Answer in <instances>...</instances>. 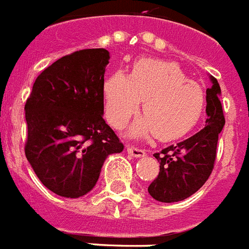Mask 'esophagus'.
I'll return each instance as SVG.
<instances>
[{"instance_id": "1", "label": "esophagus", "mask_w": 249, "mask_h": 249, "mask_svg": "<svg viewBox=\"0 0 249 249\" xmlns=\"http://www.w3.org/2000/svg\"><path fill=\"white\" fill-rule=\"evenodd\" d=\"M126 149H127V152H128V154L132 157H135V158H141V157L145 156V150L136 148V146L126 145Z\"/></svg>"}]
</instances>
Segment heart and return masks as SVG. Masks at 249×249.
I'll return each mask as SVG.
<instances>
[{
  "instance_id": "1",
  "label": "heart",
  "mask_w": 249,
  "mask_h": 249,
  "mask_svg": "<svg viewBox=\"0 0 249 249\" xmlns=\"http://www.w3.org/2000/svg\"><path fill=\"white\" fill-rule=\"evenodd\" d=\"M107 118L115 128H122L139 109L142 112L131 126L134 139L156 134L160 140H174L186 134L203 114V89L172 61L141 59L130 75L114 71L103 89Z\"/></svg>"
}]
</instances>
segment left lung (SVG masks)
I'll use <instances>...</instances> for the list:
<instances>
[{"label":"left lung","instance_id":"left-lung-1","mask_svg":"<svg viewBox=\"0 0 249 249\" xmlns=\"http://www.w3.org/2000/svg\"><path fill=\"white\" fill-rule=\"evenodd\" d=\"M212 86L206 91V126L176 145L156 153L159 175L149 185V194L158 202H180L198 192L213 170L218 135L225 126L221 89L217 79L210 75Z\"/></svg>","mask_w":249,"mask_h":249}]
</instances>
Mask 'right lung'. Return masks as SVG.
Listing matches in <instances>:
<instances>
[{
  "instance_id": "right-lung-1",
  "label": "right lung",
  "mask_w": 249,
  "mask_h": 249,
  "mask_svg": "<svg viewBox=\"0 0 249 249\" xmlns=\"http://www.w3.org/2000/svg\"><path fill=\"white\" fill-rule=\"evenodd\" d=\"M105 49L79 50L60 57L37 77L25 103V156L51 192L79 198L91 192L110 154L121 153L105 123Z\"/></svg>"
}]
</instances>
